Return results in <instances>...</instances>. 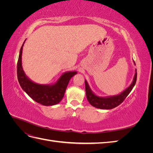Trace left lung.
I'll return each instance as SVG.
<instances>
[{"label":"left lung","mask_w":153,"mask_h":153,"mask_svg":"<svg viewBox=\"0 0 153 153\" xmlns=\"http://www.w3.org/2000/svg\"><path fill=\"white\" fill-rule=\"evenodd\" d=\"M133 63L135 65V62L133 61ZM137 76V69H135V75H134L133 81L131 82V84L129 85V86L126 89L122 91L120 94L108 96H100L96 95L94 92L91 90L87 81L85 80L87 99L92 106H94V107L97 108L104 110L114 108L121 104L129 94V92L131 91L133 87L135 86L136 84Z\"/></svg>","instance_id":"8db88e82"}]
</instances>
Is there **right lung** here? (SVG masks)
<instances>
[{
	"label": "right lung",
	"instance_id": "right-lung-1",
	"mask_svg": "<svg viewBox=\"0 0 153 153\" xmlns=\"http://www.w3.org/2000/svg\"><path fill=\"white\" fill-rule=\"evenodd\" d=\"M25 41L20 48L17 63V76L22 89L37 103L45 106L57 105L64 98L69 80L77 72L73 71L64 73L56 82L52 84H39L31 80L26 75L22 67V55Z\"/></svg>",
	"mask_w": 153,
	"mask_h": 153
}]
</instances>
